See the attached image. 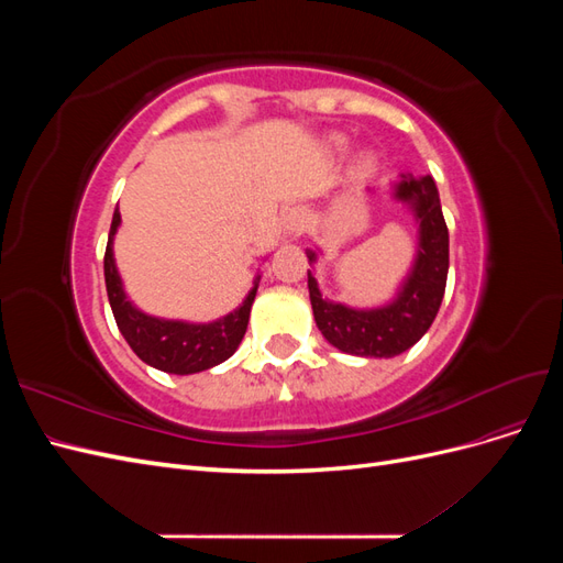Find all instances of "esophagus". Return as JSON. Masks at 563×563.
Wrapping results in <instances>:
<instances>
[{"label":"esophagus","mask_w":563,"mask_h":563,"mask_svg":"<svg viewBox=\"0 0 563 563\" xmlns=\"http://www.w3.org/2000/svg\"><path fill=\"white\" fill-rule=\"evenodd\" d=\"M284 228L288 234H298L305 228V213L302 209H288L284 213Z\"/></svg>","instance_id":"obj_1"}]
</instances>
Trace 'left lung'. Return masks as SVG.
<instances>
[{
  "mask_svg": "<svg viewBox=\"0 0 563 563\" xmlns=\"http://www.w3.org/2000/svg\"><path fill=\"white\" fill-rule=\"evenodd\" d=\"M397 199L408 201L420 220V249L397 300L378 310H352L323 300L308 272L310 302L319 331L338 350L360 356H397L428 333L444 300L449 277V228L441 213L432 176L408 178L397 185ZM314 261V253L308 255Z\"/></svg>",
  "mask_w": 563,
  "mask_h": 563,
  "instance_id": "1",
  "label": "left lung"
}]
</instances>
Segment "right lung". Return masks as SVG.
Wrapping results in <instances>:
<instances>
[{"instance_id": "add662e5", "label": "right lung", "mask_w": 563, "mask_h": 563, "mask_svg": "<svg viewBox=\"0 0 563 563\" xmlns=\"http://www.w3.org/2000/svg\"><path fill=\"white\" fill-rule=\"evenodd\" d=\"M119 220H122V216H119V207H117L112 216V225H110L103 267H106L110 308H112L117 327L126 338L131 350L139 354L145 364L166 373H176V376L207 371L220 362L230 360L246 333L251 305H253L255 291H258V282H255L253 291L246 296V300L240 305V308L213 323H185V321H166L157 317H147L141 310H135L126 300L122 279L117 275L114 258H112V236L119 228Z\"/></svg>"}]
</instances>
